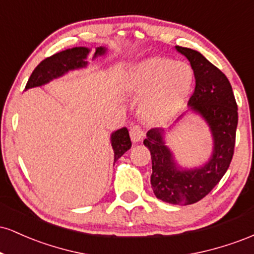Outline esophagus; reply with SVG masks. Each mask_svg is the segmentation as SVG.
<instances>
[{
    "label": "esophagus",
    "instance_id": "34e87169",
    "mask_svg": "<svg viewBox=\"0 0 254 254\" xmlns=\"http://www.w3.org/2000/svg\"><path fill=\"white\" fill-rule=\"evenodd\" d=\"M130 137L132 142H139L141 139H143L144 131L142 130V127L139 125H132L130 127Z\"/></svg>",
    "mask_w": 254,
    "mask_h": 254
}]
</instances>
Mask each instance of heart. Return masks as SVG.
<instances>
[{"label":"heart","instance_id":"b5f03b06","mask_svg":"<svg viewBox=\"0 0 254 254\" xmlns=\"http://www.w3.org/2000/svg\"><path fill=\"white\" fill-rule=\"evenodd\" d=\"M194 83V70L188 62L151 57L138 63L127 78L132 92L145 95L142 110L153 122H164L182 109Z\"/></svg>","mask_w":254,"mask_h":254}]
</instances>
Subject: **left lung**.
Masks as SVG:
<instances>
[{"instance_id":"8db88e82","label":"left lung","mask_w":254,"mask_h":254,"mask_svg":"<svg viewBox=\"0 0 254 254\" xmlns=\"http://www.w3.org/2000/svg\"><path fill=\"white\" fill-rule=\"evenodd\" d=\"M176 48L190 61L194 70L196 87L189 105L210 127L214 137L212 156L203 167L178 170L162 138L164 130L150 129L143 144L150 150V184L156 198L174 205H188L205 197L228 170L234 154L238 105L230 82L220 69L198 51Z\"/></svg>"}]
</instances>
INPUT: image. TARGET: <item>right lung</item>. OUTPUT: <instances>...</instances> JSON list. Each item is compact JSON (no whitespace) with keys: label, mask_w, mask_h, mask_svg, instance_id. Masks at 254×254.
Masks as SVG:
<instances>
[{"label":"right lung","mask_w":254,"mask_h":254,"mask_svg":"<svg viewBox=\"0 0 254 254\" xmlns=\"http://www.w3.org/2000/svg\"><path fill=\"white\" fill-rule=\"evenodd\" d=\"M89 50L87 48H72L69 50L58 52L52 56L45 58L37 65L33 72L26 83L25 89L32 88V87L42 86L48 83L49 81L54 80L58 76H62L64 72L72 70V69L82 68L87 64L86 60ZM105 54L104 48H97L94 57L100 56ZM112 148L115 151V160L121 157L127 149L131 148V139L129 131L127 127L119 129L111 136Z\"/></svg>","instance_id":"obj_1"}]
</instances>
